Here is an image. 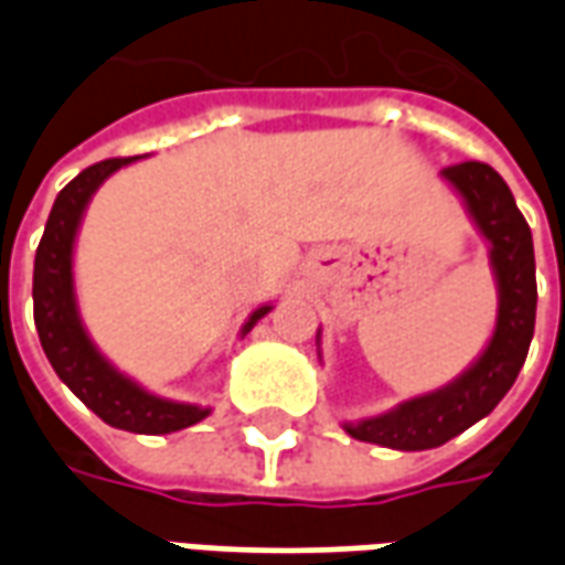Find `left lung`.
<instances>
[{
  "instance_id": "8db88e82",
  "label": "left lung",
  "mask_w": 565,
  "mask_h": 565,
  "mask_svg": "<svg viewBox=\"0 0 565 565\" xmlns=\"http://www.w3.org/2000/svg\"><path fill=\"white\" fill-rule=\"evenodd\" d=\"M441 178L460 193L462 205L490 245L497 278V327L490 342L462 375L433 393L405 399L391 412L363 420H344V433L393 450H426L445 445L478 424L511 391L535 330V254L533 233L518 211L509 184L487 162H457ZM320 344V332H318Z\"/></svg>"
}]
</instances>
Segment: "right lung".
Returning <instances> with one entry per match:
<instances>
[{
	"mask_svg": "<svg viewBox=\"0 0 565 565\" xmlns=\"http://www.w3.org/2000/svg\"><path fill=\"white\" fill-rule=\"evenodd\" d=\"M136 160L139 157L96 162L60 190L39 250H35L32 306H35V330L42 339L44 354L68 391L108 426L141 433V436H162V433H178L184 426L199 424L202 417L211 415V408L153 396L141 384L127 379L124 372H117L84 330L78 296H75V271H72L75 238H78V226L93 193L103 186L108 174H115L117 169ZM269 311L271 306H259L245 320L242 335L254 330V323L266 318Z\"/></svg>",
	"mask_w": 565,
	"mask_h": 565,
	"instance_id": "obj_1",
	"label": "right lung"
}]
</instances>
